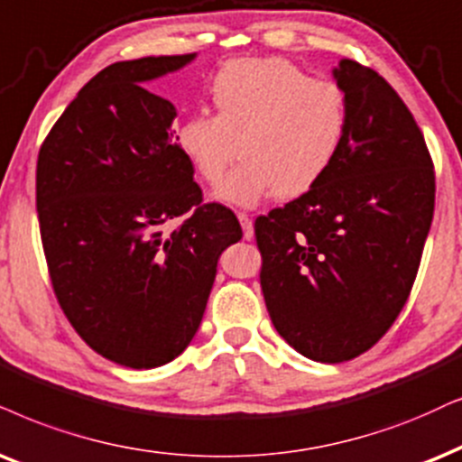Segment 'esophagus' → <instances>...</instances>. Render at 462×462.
Returning a JSON list of instances; mask_svg holds the SVG:
<instances>
[{"label":"esophagus","instance_id":"esophagus-1","mask_svg":"<svg viewBox=\"0 0 462 462\" xmlns=\"http://www.w3.org/2000/svg\"><path fill=\"white\" fill-rule=\"evenodd\" d=\"M236 217H238V221H241V226H243L245 241H251V238H254V221H251V217H249L247 213H236Z\"/></svg>","mask_w":462,"mask_h":462}]
</instances>
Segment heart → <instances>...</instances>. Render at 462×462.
<instances>
[{
    "label": "heart",
    "mask_w": 462,
    "mask_h": 462,
    "mask_svg": "<svg viewBox=\"0 0 462 462\" xmlns=\"http://www.w3.org/2000/svg\"><path fill=\"white\" fill-rule=\"evenodd\" d=\"M215 115L194 110L177 127V144L196 174L217 183L215 200L255 207L266 198L307 194L326 177L347 134V97L332 80L311 79L294 63L226 61L208 85Z\"/></svg>",
    "instance_id": "b5f03b06"
}]
</instances>
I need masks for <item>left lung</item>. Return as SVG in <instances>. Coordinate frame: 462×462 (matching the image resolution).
Returning a JSON list of instances; mask_svg holds the SVG:
<instances>
[{"mask_svg":"<svg viewBox=\"0 0 462 462\" xmlns=\"http://www.w3.org/2000/svg\"><path fill=\"white\" fill-rule=\"evenodd\" d=\"M347 134L326 177L255 219L262 294L296 352L343 362L375 346L416 282L435 211V172L399 93L352 60L332 68Z\"/></svg>","mask_w":462,"mask_h":462,"instance_id":"left-lung-1","label":"left lung"}]
</instances>
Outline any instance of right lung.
<instances>
[{
	"label": "right lung",
	"mask_w": 462,
	"mask_h": 462,
	"mask_svg": "<svg viewBox=\"0 0 462 462\" xmlns=\"http://www.w3.org/2000/svg\"><path fill=\"white\" fill-rule=\"evenodd\" d=\"M196 57L104 68L38 155L36 208L57 300L87 346L127 369H155L189 346L221 254L243 238L230 208L202 204L172 132L174 104L144 89Z\"/></svg>",
	"instance_id": "right-lung-1"
}]
</instances>
